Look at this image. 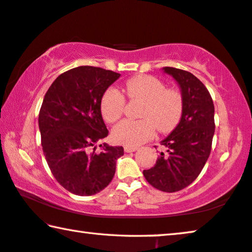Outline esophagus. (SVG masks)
Returning a JSON list of instances; mask_svg holds the SVG:
<instances>
[{
	"label": "esophagus",
	"instance_id": "34e87169",
	"mask_svg": "<svg viewBox=\"0 0 252 252\" xmlns=\"http://www.w3.org/2000/svg\"><path fill=\"white\" fill-rule=\"evenodd\" d=\"M138 148L137 147H130V146H125V152L126 153H132V152H136Z\"/></svg>",
	"mask_w": 252,
	"mask_h": 252
}]
</instances>
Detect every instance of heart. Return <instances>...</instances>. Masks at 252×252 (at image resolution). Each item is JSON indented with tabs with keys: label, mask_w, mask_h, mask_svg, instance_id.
I'll return each mask as SVG.
<instances>
[{
	"label": "heart",
	"mask_w": 252,
	"mask_h": 252,
	"mask_svg": "<svg viewBox=\"0 0 252 252\" xmlns=\"http://www.w3.org/2000/svg\"><path fill=\"white\" fill-rule=\"evenodd\" d=\"M123 93L131 100H139L140 120H123L112 130L115 142L138 146L158 132H168L178 125L182 114L183 100L179 90L166 88L162 80L148 74L131 78L125 84ZM126 98L116 88H108L100 100V112L107 123H114L125 111Z\"/></svg>",
	"instance_id": "b5f03b06"
}]
</instances>
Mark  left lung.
Listing matches in <instances>:
<instances>
[{"label": "left lung", "mask_w": 252, "mask_h": 252, "mask_svg": "<svg viewBox=\"0 0 252 252\" xmlns=\"http://www.w3.org/2000/svg\"><path fill=\"white\" fill-rule=\"evenodd\" d=\"M181 88V121L160 142L164 150L154 167L144 171L150 186L164 192H176L191 185L200 174L212 150L215 132L214 103L205 85L192 73L165 66Z\"/></svg>", "instance_id": "obj_1"}]
</instances>
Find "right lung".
I'll return each instance as SVG.
<instances>
[{
	"label": "right lung",
	"instance_id": "obj_1",
	"mask_svg": "<svg viewBox=\"0 0 252 252\" xmlns=\"http://www.w3.org/2000/svg\"><path fill=\"white\" fill-rule=\"evenodd\" d=\"M119 77L102 67L78 66L60 74L45 94L38 116L43 152L56 181L71 193L93 196L105 189L125 154L121 146L106 144L102 153H89L108 134L100 100Z\"/></svg>",
	"mask_w": 252,
	"mask_h": 252
}]
</instances>
